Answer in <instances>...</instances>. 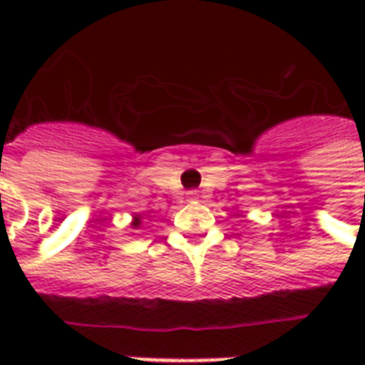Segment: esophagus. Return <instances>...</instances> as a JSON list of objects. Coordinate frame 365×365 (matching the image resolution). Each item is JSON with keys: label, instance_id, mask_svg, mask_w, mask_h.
I'll return each instance as SVG.
<instances>
[{"label": "esophagus", "instance_id": "34e87169", "mask_svg": "<svg viewBox=\"0 0 365 365\" xmlns=\"http://www.w3.org/2000/svg\"><path fill=\"white\" fill-rule=\"evenodd\" d=\"M199 199V191H197V189H191V191H187V200H191V202H193V200H197Z\"/></svg>", "mask_w": 365, "mask_h": 365}]
</instances>
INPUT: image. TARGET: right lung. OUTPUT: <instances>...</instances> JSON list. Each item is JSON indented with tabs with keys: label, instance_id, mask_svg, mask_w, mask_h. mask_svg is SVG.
I'll list each match as a JSON object with an SVG mask.
<instances>
[{
	"label": "right lung",
	"instance_id": "1",
	"mask_svg": "<svg viewBox=\"0 0 365 365\" xmlns=\"http://www.w3.org/2000/svg\"><path fill=\"white\" fill-rule=\"evenodd\" d=\"M140 225H142V217H140V216H134V222H132V227L138 229V227H140Z\"/></svg>",
	"mask_w": 365,
	"mask_h": 365
}]
</instances>
